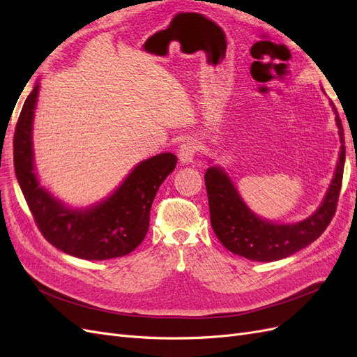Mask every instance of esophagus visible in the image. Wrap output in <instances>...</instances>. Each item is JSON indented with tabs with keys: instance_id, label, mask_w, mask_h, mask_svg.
<instances>
[{
	"instance_id": "34e87169",
	"label": "esophagus",
	"mask_w": 357,
	"mask_h": 357,
	"mask_svg": "<svg viewBox=\"0 0 357 357\" xmlns=\"http://www.w3.org/2000/svg\"><path fill=\"white\" fill-rule=\"evenodd\" d=\"M198 147L199 146L195 139H186V142H183L178 147V159L183 164H189V162H192L193 156L197 155Z\"/></svg>"
}]
</instances>
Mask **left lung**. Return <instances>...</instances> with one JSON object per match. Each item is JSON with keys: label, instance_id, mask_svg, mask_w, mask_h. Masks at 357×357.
Instances as JSON below:
<instances>
[{"label": "left lung", "instance_id": "1", "mask_svg": "<svg viewBox=\"0 0 357 357\" xmlns=\"http://www.w3.org/2000/svg\"><path fill=\"white\" fill-rule=\"evenodd\" d=\"M331 104L340 129L341 155L325 201L308 219L294 225L259 219L247 208L223 169L211 167L205 172L210 222L215 236L229 252L256 262H273L302 250L325 232L337 211L345 159L342 123L333 102Z\"/></svg>", "mask_w": 357, "mask_h": 357}]
</instances>
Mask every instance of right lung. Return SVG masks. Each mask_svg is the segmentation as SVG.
Returning <instances> with one entry per match:
<instances>
[{
  "label": "right lung",
  "mask_w": 357,
  "mask_h": 357,
  "mask_svg": "<svg viewBox=\"0 0 357 357\" xmlns=\"http://www.w3.org/2000/svg\"><path fill=\"white\" fill-rule=\"evenodd\" d=\"M38 84L25 100L13 137L19 186L43 236L61 252L104 261L137 248L149 231L150 208L162 181L176 168L177 156L160 153L139 162L112 197L89 210H70L38 186L32 164V116Z\"/></svg>",
  "instance_id": "right-lung-1"
}]
</instances>
